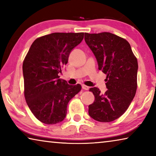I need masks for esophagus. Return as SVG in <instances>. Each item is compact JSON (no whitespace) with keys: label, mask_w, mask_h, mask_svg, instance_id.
<instances>
[{"label":"esophagus","mask_w":156,"mask_h":156,"mask_svg":"<svg viewBox=\"0 0 156 156\" xmlns=\"http://www.w3.org/2000/svg\"><path fill=\"white\" fill-rule=\"evenodd\" d=\"M82 88H83L84 90H88V89H89V87L84 85V84H83V85H82Z\"/></svg>","instance_id":"esophagus-1"}]
</instances>
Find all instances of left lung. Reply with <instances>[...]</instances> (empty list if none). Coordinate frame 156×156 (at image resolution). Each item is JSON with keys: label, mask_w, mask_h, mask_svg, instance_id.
Listing matches in <instances>:
<instances>
[{"label": "left lung", "mask_w": 156, "mask_h": 156, "mask_svg": "<svg viewBox=\"0 0 156 156\" xmlns=\"http://www.w3.org/2000/svg\"><path fill=\"white\" fill-rule=\"evenodd\" d=\"M84 41L96 56L98 69L107 75V91L92 87L95 97L89 115L95 120L109 122L120 118L130 105L137 89L138 60L125 39L109 32L84 33Z\"/></svg>", "instance_id": "8db88e82"}]
</instances>
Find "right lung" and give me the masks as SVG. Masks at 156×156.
Wrapping results in <instances>:
<instances>
[{"label": "right lung", "instance_id": "right-lung-1", "mask_svg": "<svg viewBox=\"0 0 156 156\" xmlns=\"http://www.w3.org/2000/svg\"><path fill=\"white\" fill-rule=\"evenodd\" d=\"M84 33H52L34 41L23 64L24 95L34 116L47 125L62 122L69 100L81 90L59 78L72 50Z\"/></svg>", "mask_w": 156, "mask_h": 156}]
</instances>
